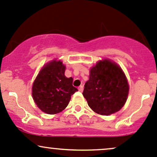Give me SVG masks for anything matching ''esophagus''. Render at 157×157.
<instances>
[{
  "label": "esophagus",
  "instance_id": "34e87169",
  "mask_svg": "<svg viewBox=\"0 0 157 157\" xmlns=\"http://www.w3.org/2000/svg\"><path fill=\"white\" fill-rule=\"evenodd\" d=\"M78 89H79V91H80V92H82V91H83V86H80V87L78 88Z\"/></svg>",
  "mask_w": 157,
  "mask_h": 157
}]
</instances>
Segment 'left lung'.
Masks as SVG:
<instances>
[{"instance_id": "8db88e82", "label": "left lung", "mask_w": 157, "mask_h": 157, "mask_svg": "<svg viewBox=\"0 0 157 157\" xmlns=\"http://www.w3.org/2000/svg\"><path fill=\"white\" fill-rule=\"evenodd\" d=\"M128 92V82L121 68L109 59H104L90 69L82 94L93 111L109 115L123 107Z\"/></svg>"}]
</instances>
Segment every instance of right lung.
Segmentation results:
<instances>
[{"instance_id":"1","label":"right lung","mask_w":157,"mask_h":157,"mask_svg":"<svg viewBox=\"0 0 157 157\" xmlns=\"http://www.w3.org/2000/svg\"><path fill=\"white\" fill-rule=\"evenodd\" d=\"M65 66L60 60L44 65L33 84L32 95L36 104L47 114L64 110L71 97L78 89L73 86V78L65 76Z\"/></svg>"}]
</instances>
